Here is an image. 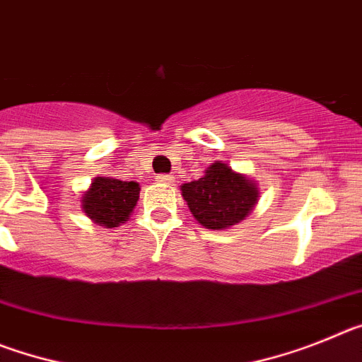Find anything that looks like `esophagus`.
<instances>
[{
  "instance_id": "34e87169",
  "label": "esophagus",
  "mask_w": 362,
  "mask_h": 362,
  "mask_svg": "<svg viewBox=\"0 0 362 362\" xmlns=\"http://www.w3.org/2000/svg\"><path fill=\"white\" fill-rule=\"evenodd\" d=\"M156 181H158V183H163V185H172L175 181V177L174 175L159 174V175H156Z\"/></svg>"
}]
</instances>
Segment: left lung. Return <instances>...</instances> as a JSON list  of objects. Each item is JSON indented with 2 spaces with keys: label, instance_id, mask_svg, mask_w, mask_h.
Returning a JSON list of instances; mask_svg holds the SVG:
<instances>
[{
  "label": "left lung",
  "instance_id": "obj_1",
  "mask_svg": "<svg viewBox=\"0 0 362 362\" xmlns=\"http://www.w3.org/2000/svg\"><path fill=\"white\" fill-rule=\"evenodd\" d=\"M181 196L192 216L209 230H226L250 216L261 192L254 179L216 161L197 181L181 185Z\"/></svg>",
  "mask_w": 362,
  "mask_h": 362
}]
</instances>
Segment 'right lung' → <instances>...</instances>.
<instances>
[{"mask_svg": "<svg viewBox=\"0 0 362 362\" xmlns=\"http://www.w3.org/2000/svg\"><path fill=\"white\" fill-rule=\"evenodd\" d=\"M139 183L114 177H94L83 192L81 210L95 225L116 228L129 221L139 201Z\"/></svg>", "mask_w": 362, "mask_h": 362, "instance_id": "1", "label": "right lung"}]
</instances>
